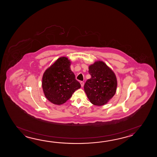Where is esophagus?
Segmentation results:
<instances>
[{
  "label": "esophagus",
  "mask_w": 157,
  "mask_h": 157,
  "mask_svg": "<svg viewBox=\"0 0 157 157\" xmlns=\"http://www.w3.org/2000/svg\"><path fill=\"white\" fill-rule=\"evenodd\" d=\"M80 84L81 85V87H83V85H84V82H83V81H81L80 82Z\"/></svg>",
  "instance_id": "obj_1"
}]
</instances>
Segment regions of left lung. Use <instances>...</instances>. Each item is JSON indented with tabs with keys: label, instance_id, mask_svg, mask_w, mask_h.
Here are the masks:
<instances>
[{
	"label": "left lung",
	"instance_id": "1",
	"mask_svg": "<svg viewBox=\"0 0 157 157\" xmlns=\"http://www.w3.org/2000/svg\"><path fill=\"white\" fill-rule=\"evenodd\" d=\"M90 79L84 85V90L91 103L105 105L113 97L117 90V77L113 70L101 60L89 66Z\"/></svg>",
	"mask_w": 157,
	"mask_h": 157
}]
</instances>
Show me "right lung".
<instances>
[{
  "instance_id": "obj_1",
  "label": "right lung",
  "mask_w": 157,
  "mask_h": 157,
  "mask_svg": "<svg viewBox=\"0 0 157 157\" xmlns=\"http://www.w3.org/2000/svg\"><path fill=\"white\" fill-rule=\"evenodd\" d=\"M71 62L67 57L59 58L44 72L42 78L44 94L56 105L66 103L81 85L71 70Z\"/></svg>"
}]
</instances>
